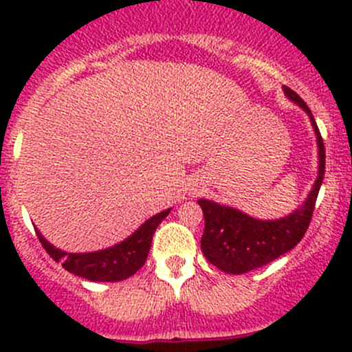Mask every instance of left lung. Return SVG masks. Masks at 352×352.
Wrapping results in <instances>:
<instances>
[{
	"label": "left lung",
	"mask_w": 352,
	"mask_h": 352,
	"mask_svg": "<svg viewBox=\"0 0 352 352\" xmlns=\"http://www.w3.org/2000/svg\"><path fill=\"white\" fill-rule=\"evenodd\" d=\"M283 90L291 102L300 105L308 113L314 126L318 146L317 180L303 204L291 214L278 219L252 218L240 209L208 199H199L197 202L204 214V233L201 239L202 254L212 265L228 274H245L254 271L296 247L307 233L318 190L324 182L325 148L311 110L291 88L283 87Z\"/></svg>",
	"instance_id": "left-lung-1"
}]
</instances>
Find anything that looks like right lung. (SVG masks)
<instances>
[{
    "label": "right lung",
    "mask_w": 352,
    "mask_h": 352,
    "mask_svg": "<svg viewBox=\"0 0 352 352\" xmlns=\"http://www.w3.org/2000/svg\"><path fill=\"white\" fill-rule=\"evenodd\" d=\"M172 209V208H170ZM170 209L151 216L136 232L120 243L87 254H71L49 243L37 230L42 247L56 262H61L67 272L95 283H116L131 278L144 265L150 252L155 230L168 216Z\"/></svg>",
    "instance_id": "add662e5"
}]
</instances>
